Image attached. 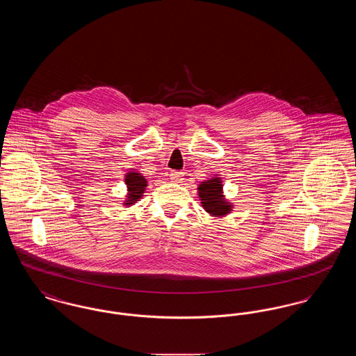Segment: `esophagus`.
Wrapping results in <instances>:
<instances>
[{
    "mask_svg": "<svg viewBox=\"0 0 356 356\" xmlns=\"http://www.w3.org/2000/svg\"><path fill=\"white\" fill-rule=\"evenodd\" d=\"M183 172H176V170H172L170 173V180L173 181V183H180L181 180H183Z\"/></svg>",
    "mask_w": 356,
    "mask_h": 356,
    "instance_id": "34e87169",
    "label": "esophagus"
}]
</instances>
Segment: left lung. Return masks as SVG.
I'll use <instances>...</instances> for the list:
<instances>
[{
    "instance_id": "left-lung-1",
    "label": "left lung",
    "mask_w": 356,
    "mask_h": 356,
    "mask_svg": "<svg viewBox=\"0 0 356 356\" xmlns=\"http://www.w3.org/2000/svg\"><path fill=\"white\" fill-rule=\"evenodd\" d=\"M199 197L204 209L213 218H222L232 211V204L228 203L222 195L220 177H213L203 181L199 188Z\"/></svg>"
}]
</instances>
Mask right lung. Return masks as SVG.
<instances>
[{
  "label": "right lung",
  "instance_id": "right-lung-1",
  "mask_svg": "<svg viewBox=\"0 0 356 356\" xmlns=\"http://www.w3.org/2000/svg\"><path fill=\"white\" fill-rule=\"evenodd\" d=\"M125 184L128 188V195H127V200L124 202L125 207H131L134 205L136 202H138V199H141L144 191H145V186H148L147 183V179L138 173V172H128L125 175Z\"/></svg>",
  "mask_w": 356,
  "mask_h": 356
}]
</instances>
